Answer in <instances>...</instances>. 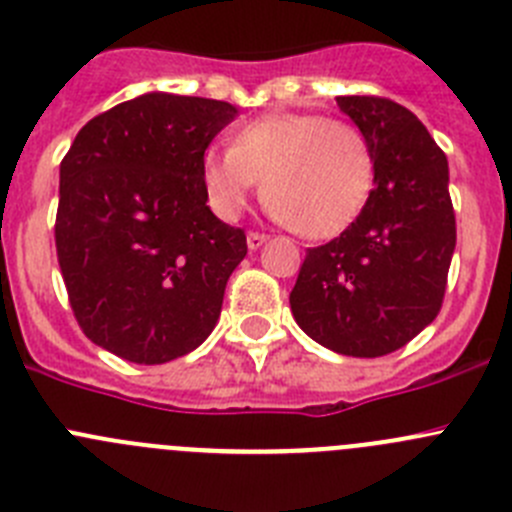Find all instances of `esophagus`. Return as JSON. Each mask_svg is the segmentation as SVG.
<instances>
[{"instance_id": "34e87169", "label": "esophagus", "mask_w": 512, "mask_h": 512, "mask_svg": "<svg viewBox=\"0 0 512 512\" xmlns=\"http://www.w3.org/2000/svg\"><path fill=\"white\" fill-rule=\"evenodd\" d=\"M267 240H270L267 234H262V232H250V234H247V247H250V250H260V247L265 245Z\"/></svg>"}]
</instances>
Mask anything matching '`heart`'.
<instances>
[{
    "instance_id": "b5f03b06",
    "label": "heart",
    "mask_w": 512,
    "mask_h": 512,
    "mask_svg": "<svg viewBox=\"0 0 512 512\" xmlns=\"http://www.w3.org/2000/svg\"><path fill=\"white\" fill-rule=\"evenodd\" d=\"M199 179L214 212L232 219L260 181L267 207L308 240L336 237L364 212L374 154L353 123L318 113H270L234 133L232 148H207Z\"/></svg>"
}]
</instances>
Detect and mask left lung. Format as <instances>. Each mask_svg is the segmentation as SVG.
Instances as JSON below:
<instances>
[{
  "label": "left lung",
  "instance_id": "left-lung-1",
  "mask_svg": "<svg viewBox=\"0 0 512 512\" xmlns=\"http://www.w3.org/2000/svg\"><path fill=\"white\" fill-rule=\"evenodd\" d=\"M374 154V189L341 237L310 247L290 293L315 343L356 358L407 346L437 318L457 242L450 166L412 111L379 95H338Z\"/></svg>",
  "mask_w": 512,
  "mask_h": 512
}]
</instances>
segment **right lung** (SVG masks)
I'll list each match as a JSON object with an SVG mask.
<instances>
[{"label":"right lung","mask_w":512,"mask_h":512,"mask_svg":"<svg viewBox=\"0 0 512 512\" xmlns=\"http://www.w3.org/2000/svg\"><path fill=\"white\" fill-rule=\"evenodd\" d=\"M224 100L146 93L85 123L60 164L55 247L75 321L131 364L207 341L247 237L207 207L199 159Z\"/></svg>","instance_id":"add662e5"}]
</instances>
